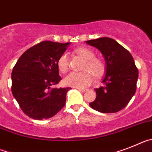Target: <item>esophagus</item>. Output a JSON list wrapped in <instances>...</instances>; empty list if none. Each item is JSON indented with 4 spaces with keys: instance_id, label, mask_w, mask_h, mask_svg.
I'll list each match as a JSON object with an SVG mask.
<instances>
[{
    "instance_id": "1",
    "label": "esophagus",
    "mask_w": 152,
    "mask_h": 152,
    "mask_svg": "<svg viewBox=\"0 0 152 152\" xmlns=\"http://www.w3.org/2000/svg\"><path fill=\"white\" fill-rule=\"evenodd\" d=\"M78 89H79V90L80 91V92H86L87 90H88V89H81V88H77Z\"/></svg>"
}]
</instances>
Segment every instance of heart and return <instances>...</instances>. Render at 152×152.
<instances>
[{"mask_svg":"<svg viewBox=\"0 0 152 152\" xmlns=\"http://www.w3.org/2000/svg\"><path fill=\"white\" fill-rule=\"evenodd\" d=\"M77 55L86 60L83 66V72H71L67 75L63 83L67 86L74 88H84L92 83L94 76L99 78L105 72V63L99 58L95 57V53L91 50L85 47H80L75 50ZM57 66L59 70L66 72L69 68V58L66 53H63L58 58Z\"/></svg>","mask_w":152,"mask_h":152,"instance_id":"heart-1","label":"heart"}]
</instances>
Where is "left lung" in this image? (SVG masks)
Listing matches in <instances>:
<instances>
[{
	"mask_svg": "<svg viewBox=\"0 0 152 152\" xmlns=\"http://www.w3.org/2000/svg\"><path fill=\"white\" fill-rule=\"evenodd\" d=\"M102 53L106 63L102 86L95 89L96 98L90 107L102 113H114L128 105L136 91L138 70L131 53L109 37L86 41Z\"/></svg>",
	"mask_w": 152,
	"mask_h": 152,
	"instance_id": "obj_1",
	"label": "left lung"
}]
</instances>
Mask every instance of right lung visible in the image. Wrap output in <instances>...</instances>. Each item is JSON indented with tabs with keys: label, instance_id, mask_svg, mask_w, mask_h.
<instances>
[{
	"label": "right lung",
	"instance_id": "1",
	"mask_svg": "<svg viewBox=\"0 0 152 152\" xmlns=\"http://www.w3.org/2000/svg\"><path fill=\"white\" fill-rule=\"evenodd\" d=\"M69 43L40 42L25 51L14 66L11 74L12 94L30 118H51L65 105L70 88L52 86L61 80L57 60Z\"/></svg>",
	"mask_w": 152,
	"mask_h": 152
}]
</instances>
